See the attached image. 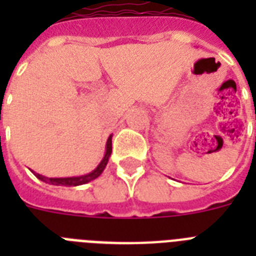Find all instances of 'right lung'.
Masks as SVG:
<instances>
[{"mask_svg": "<svg viewBox=\"0 0 256 256\" xmlns=\"http://www.w3.org/2000/svg\"><path fill=\"white\" fill-rule=\"evenodd\" d=\"M110 154H112V135H110L109 138H108L106 142V152H105V156L101 160V163L97 166L96 170H93L92 172H89L86 175L82 176H74V178H46V176H42L39 174H35L34 175L42 180V182H47V184H51V186H82V184H86V182H92L94 178H98L102 171L106 167L108 162H109Z\"/></svg>", "mask_w": 256, "mask_h": 256, "instance_id": "1", "label": "right lung"}]
</instances>
